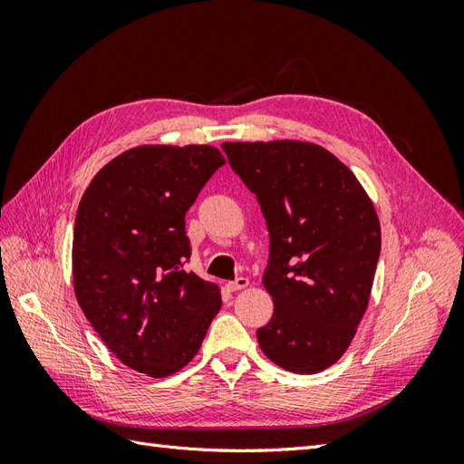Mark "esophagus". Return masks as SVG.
<instances>
[{
  "label": "esophagus",
  "mask_w": 464,
  "mask_h": 464,
  "mask_svg": "<svg viewBox=\"0 0 464 464\" xmlns=\"http://www.w3.org/2000/svg\"><path fill=\"white\" fill-rule=\"evenodd\" d=\"M247 286H249V280H247L246 276H237L236 280H232V283H228V285H227V288H228L230 292L244 290V288H247Z\"/></svg>",
  "instance_id": "34e87169"
}]
</instances>
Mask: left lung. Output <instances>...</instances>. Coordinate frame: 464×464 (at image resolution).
I'll list each match as a JSON object with an SVG mask.
<instances>
[{"mask_svg": "<svg viewBox=\"0 0 464 464\" xmlns=\"http://www.w3.org/2000/svg\"><path fill=\"white\" fill-rule=\"evenodd\" d=\"M232 170L256 193L271 237L263 286L275 312L257 341L294 373L331 368L368 310L382 227L358 178L305 141L222 143Z\"/></svg>", "mask_w": 464, "mask_h": 464, "instance_id": "8db88e82", "label": "left lung"}]
</instances>
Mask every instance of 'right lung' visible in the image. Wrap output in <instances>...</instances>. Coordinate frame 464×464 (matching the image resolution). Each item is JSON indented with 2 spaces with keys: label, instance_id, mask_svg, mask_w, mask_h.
<instances>
[{
  "label": "right lung",
  "instance_id": "add662e5",
  "mask_svg": "<svg viewBox=\"0 0 464 464\" xmlns=\"http://www.w3.org/2000/svg\"><path fill=\"white\" fill-rule=\"evenodd\" d=\"M227 162L210 145L121 152L82 193L73 230V290L82 314L125 366L179 372L199 353L222 298L184 269L186 213Z\"/></svg>",
  "mask_w": 464,
  "mask_h": 464
}]
</instances>
